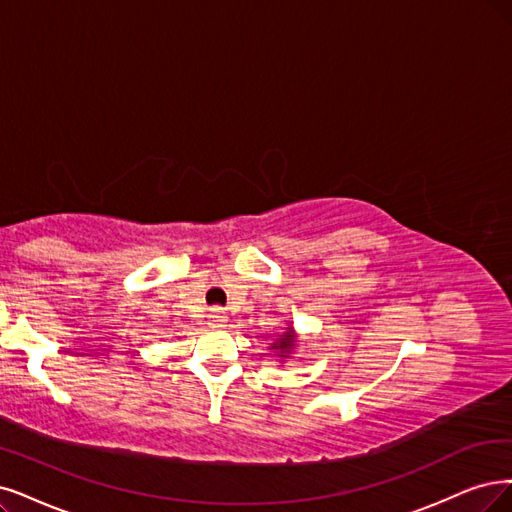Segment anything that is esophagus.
<instances>
[{
	"mask_svg": "<svg viewBox=\"0 0 512 512\" xmlns=\"http://www.w3.org/2000/svg\"><path fill=\"white\" fill-rule=\"evenodd\" d=\"M227 323V316L221 312V310H213L211 314H208V325L219 329V327H225Z\"/></svg>",
	"mask_w": 512,
	"mask_h": 512,
	"instance_id": "obj_1",
	"label": "esophagus"
}]
</instances>
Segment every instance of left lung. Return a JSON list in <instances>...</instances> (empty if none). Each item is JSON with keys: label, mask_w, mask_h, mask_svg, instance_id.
Listing matches in <instances>:
<instances>
[{"label": "left lung", "mask_w": 512, "mask_h": 512, "mask_svg": "<svg viewBox=\"0 0 512 512\" xmlns=\"http://www.w3.org/2000/svg\"><path fill=\"white\" fill-rule=\"evenodd\" d=\"M297 344H299V335H297L295 327L289 323L285 327V331H282V335H278L274 339V344H270V350L274 352V356L280 361V367H282V363L287 361V358H291L295 354Z\"/></svg>", "instance_id": "left-lung-1"}]
</instances>
